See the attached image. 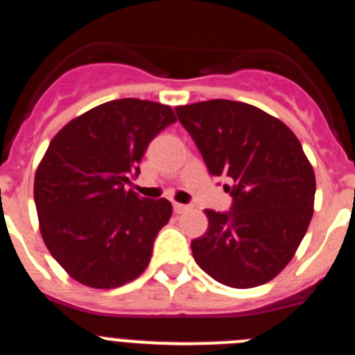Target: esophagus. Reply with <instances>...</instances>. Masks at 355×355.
<instances>
[{
    "instance_id": "34e87169",
    "label": "esophagus",
    "mask_w": 355,
    "mask_h": 355,
    "mask_svg": "<svg viewBox=\"0 0 355 355\" xmlns=\"http://www.w3.org/2000/svg\"><path fill=\"white\" fill-rule=\"evenodd\" d=\"M190 209V206L188 205H180V202H174V211L175 213H184Z\"/></svg>"
}]
</instances>
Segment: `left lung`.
Wrapping results in <instances>:
<instances>
[{
    "label": "left lung",
    "instance_id": "1",
    "mask_svg": "<svg viewBox=\"0 0 355 355\" xmlns=\"http://www.w3.org/2000/svg\"><path fill=\"white\" fill-rule=\"evenodd\" d=\"M209 175H225L229 211L205 209L208 231L192 241L197 265L231 288L268 283L293 258L313 216L315 172L293 131L247 103L178 106Z\"/></svg>",
    "mask_w": 355,
    "mask_h": 355
}]
</instances>
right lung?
I'll return each mask as SVG.
<instances>
[{"label": "right lung", "instance_id": "1", "mask_svg": "<svg viewBox=\"0 0 355 355\" xmlns=\"http://www.w3.org/2000/svg\"><path fill=\"white\" fill-rule=\"evenodd\" d=\"M172 122L171 106L126 97L89 110L49 144L33 184L40 233L78 283L110 290L149 265L172 205L126 184L139 178L150 140Z\"/></svg>", "mask_w": 355, "mask_h": 355}]
</instances>
